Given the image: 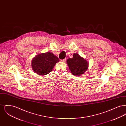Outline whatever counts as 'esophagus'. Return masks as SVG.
<instances>
[{
	"mask_svg": "<svg viewBox=\"0 0 126 126\" xmlns=\"http://www.w3.org/2000/svg\"><path fill=\"white\" fill-rule=\"evenodd\" d=\"M66 59L65 58V59H64V60H61V61H62V62H66Z\"/></svg>",
	"mask_w": 126,
	"mask_h": 126,
	"instance_id": "34e87169",
	"label": "esophagus"
}]
</instances>
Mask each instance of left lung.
Here are the masks:
<instances>
[{
    "mask_svg": "<svg viewBox=\"0 0 126 126\" xmlns=\"http://www.w3.org/2000/svg\"><path fill=\"white\" fill-rule=\"evenodd\" d=\"M66 62L70 71L75 76H80L88 68L87 61L77 53L74 54L73 58L68 59Z\"/></svg>",
    "mask_w": 126,
    "mask_h": 126,
    "instance_id": "8db88e82",
    "label": "left lung"
}]
</instances>
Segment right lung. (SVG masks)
I'll list each match as a JSON object with an SVG mask.
<instances>
[{
  "instance_id": "add662e5",
  "label": "right lung",
  "mask_w": 126,
  "mask_h": 126,
  "mask_svg": "<svg viewBox=\"0 0 126 126\" xmlns=\"http://www.w3.org/2000/svg\"><path fill=\"white\" fill-rule=\"evenodd\" d=\"M59 59L51 52L39 54L32 60V70L41 76L47 75L52 71L55 64L59 62Z\"/></svg>"
}]
</instances>
